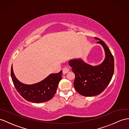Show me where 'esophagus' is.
<instances>
[{"mask_svg": "<svg viewBox=\"0 0 129 129\" xmlns=\"http://www.w3.org/2000/svg\"><path fill=\"white\" fill-rule=\"evenodd\" d=\"M69 71H70V70L67 68V67H64L62 69V72H63V74H67V73H68Z\"/></svg>", "mask_w": 129, "mask_h": 129, "instance_id": "esophagus-1", "label": "esophagus"}]
</instances>
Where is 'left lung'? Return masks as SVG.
I'll return each mask as SVG.
<instances>
[{
    "mask_svg": "<svg viewBox=\"0 0 129 129\" xmlns=\"http://www.w3.org/2000/svg\"><path fill=\"white\" fill-rule=\"evenodd\" d=\"M97 43L104 49L105 58L101 64L92 66L81 58H73L69 65L75 74L74 87L80 95L90 97L98 95L103 92L111 81L114 70V58L106 44L101 39Z\"/></svg>",
    "mask_w": 129,
    "mask_h": 129,
    "instance_id": "8db88e82",
    "label": "left lung"
}]
</instances>
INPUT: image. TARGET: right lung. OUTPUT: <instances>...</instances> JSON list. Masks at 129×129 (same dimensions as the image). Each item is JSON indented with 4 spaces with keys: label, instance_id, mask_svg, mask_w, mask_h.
<instances>
[{
    "label": "right lung",
    "instance_id": "1",
    "mask_svg": "<svg viewBox=\"0 0 129 129\" xmlns=\"http://www.w3.org/2000/svg\"><path fill=\"white\" fill-rule=\"evenodd\" d=\"M62 71L58 73L50 74L44 79L36 84L28 85L20 82L14 73L12 65L11 76L16 89L27 101L33 103H42L51 100L55 94Z\"/></svg>",
    "mask_w": 129,
    "mask_h": 129
}]
</instances>
